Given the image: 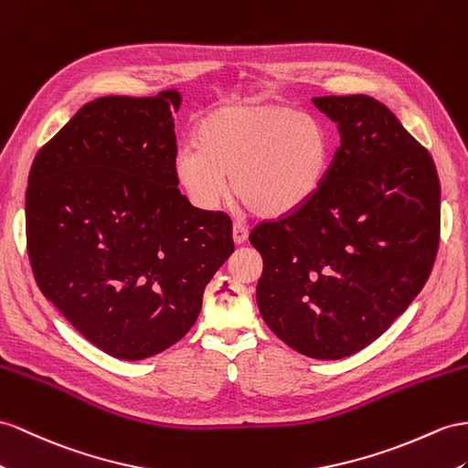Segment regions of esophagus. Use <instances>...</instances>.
Wrapping results in <instances>:
<instances>
[{"label":"esophagus","mask_w":468,"mask_h":468,"mask_svg":"<svg viewBox=\"0 0 468 468\" xmlns=\"http://www.w3.org/2000/svg\"><path fill=\"white\" fill-rule=\"evenodd\" d=\"M247 237H249V229H247V227H245L243 223H235V225H233V241H235L237 245H243V243L247 241Z\"/></svg>","instance_id":"obj_1"}]
</instances>
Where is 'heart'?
Masks as SVG:
<instances>
[{
    "mask_svg": "<svg viewBox=\"0 0 468 468\" xmlns=\"http://www.w3.org/2000/svg\"><path fill=\"white\" fill-rule=\"evenodd\" d=\"M330 164V142L313 116L284 104L235 102L196 128V146L179 148L174 172L199 209L231 191L259 218L279 219L316 196Z\"/></svg>",
    "mask_w": 468,
    "mask_h": 468,
    "instance_id": "b5f03b06",
    "label": "heart"
}]
</instances>
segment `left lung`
I'll return each mask as SVG.
<instances>
[{
    "label": "left lung",
    "instance_id": "8db88e82",
    "mask_svg": "<svg viewBox=\"0 0 468 468\" xmlns=\"http://www.w3.org/2000/svg\"><path fill=\"white\" fill-rule=\"evenodd\" d=\"M340 146L316 196L249 241L262 257L257 304L292 350L359 352L423 289L439 249L441 186L431 154L366 94L316 97Z\"/></svg>",
    "mask_w": 468,
    "mask_h": 468
}]
</instances>
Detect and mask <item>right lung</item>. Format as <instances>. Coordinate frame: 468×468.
I'll use <instances>...</instances> for the list:
<instances>
[{
	"label": "right lung",
	"mask_w": 468,
	"mask_h": 468,
	"mask_svg": "<svg viewBox=\"0 0 468 468\" xmlns=\"http://www.w3.org/2000/svg\"><path fill=\"white\" fill-rule=\"evenodd\" d=\"M177 90L87 102L37 152L26 194L41 292L90 344L144 359L182 340L235 250L223 211L177 189Z\"/></svg>",
	"instance_id": "obj_1"
}]
</instances>
